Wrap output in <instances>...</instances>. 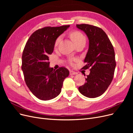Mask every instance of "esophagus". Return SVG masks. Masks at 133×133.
<instances>
[{"label":"esophagus","instance_id":"1","mask_svg":"<svg viewBox=\"0 0 133 133\" xmlns=\"http://www.w3.org/2000/svg\"><path fill=\"white\" fill-rule=\"evenodd\" d=\"M77 74V73L76 72L73 71V70H70V75H75Z\"/></svg>","mask_w":133,"mask_h":133}]
</instances>
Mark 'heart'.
<instances>
[{"mask_svg":"<svg viewBox=\"0 0 133 133\" xmlns=\"http://www.w3.org/2000/svg\"><path fill=\"white\" fill-rule=\"evenodd\" d=\"M70 37L71 39L73 41L75 45L79 44L80 42H85V37L81 32L79 31H71L70 33ZM62 37L59 36L57 39H56L55 43H54V48H57L59 44L61 41Z\"/></svg>","mask_w":133,"mask_h":133,"instance_id":"b5f03b06","label":"heart"}]
</instances>
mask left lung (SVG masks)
<instances>
[{
	"label": "left lung",
	"instance_id": "8db88e82",
	"mask_svg": "<svg viewBox=\"0 0 133 133\" xmlns=\"http://www.w3.org/2000/svg\"><path fill=\"white\" fill-rule=\"evenodd\" d=\"M89 39V49L84 62L83 69L90 68L86 82L79 87L80 93L94 98L102 95L113 79L116 66L115 52L109 39L102 29L86 24H76Z\"/></svg>",
	"mask_w": 133,
	"mask_h": 133
}]
</instances>
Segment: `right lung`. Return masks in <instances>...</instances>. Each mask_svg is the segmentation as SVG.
Wrapping results in <instances>:
<instances>
[{"instance_id":"right-lung-1","label":"right lung","mask_w":133,"mask_h":133,"mask_svg":"<svg viewBox=\"0 0 133 133\" xmlns=\"http://www.w3.org/2000/svg\"><path fill=\"white\" fill-rule=\"evenodd\" d=\"M69 26H46L38 29L25 44L22 69L27 87L39 99L49 100L57 97L61 92L64 79L69 74L65 67L56 70L50 68L49 62L56 39Z\"/></svg>"}]
</instances>
